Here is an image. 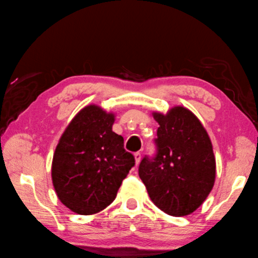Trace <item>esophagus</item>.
<instances>
[{
    "mask_svg": "<svg viewBox=\"0 0 258 258\" xmlns=\"http://www.w3.org/2000/svg\"><path fill=\"white\" fill-rule=\"evenodd\" d=\"M134 158H135V163H137V165H139V162L141 161V152H135L134 153Z\"/></svg>",
    "mask_w": 258,
    "mask_h": 258,
    "instance_id": "esophagus-1",
    "label": "esophagus"
}]
</instances>
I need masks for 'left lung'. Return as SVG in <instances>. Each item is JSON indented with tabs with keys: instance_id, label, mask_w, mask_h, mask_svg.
<instances>
[{
	"instance_id": "8db88e82",
	"label": "left lung",
	"mask_w": 258,
	"mask_h": 258,
	"mask_svg": "<svg viewBox=\"0 0 258 258\" xmlns=\"http://www.w3.org/2000/svg\"><path fill=\"white\" fill-rule=\"evenodd\" d=\"M158 121L156 152L145 156L139 176L152 202L174 217L190 214L214 185L215 159L207 131L191 111L175 107Z\"/></svg>"
}]
</instances>
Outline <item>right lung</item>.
<instances>
[{
    "label": "right lung",
    "instance_id": "right-lung-1",
    "mask_svg": "<svg viewBox=\"0 0 258 258\" xmlns=\"http://www.w3.org/2000/svg\"><path fill=\"white\" fill-rule=\"evenodd\" d=\"M114 115L88 106L65 130L56 147L51 178L65 207L82 215L100 212L113 202L135 165L124 139L111 130Z\"/></svg>",
    "mask_w": 258,
    "mask_h": 258
}]
</instances>
